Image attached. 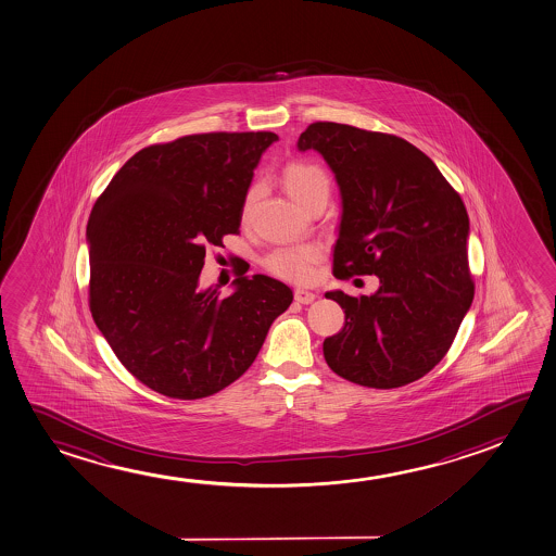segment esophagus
Listing matches in <instances>:
<instances>
[{"label": "esophagus", "instance_id": "34e87169", "mask_svg": "<svg viewBox=\"0 0 556 556\" xmlns=\"http://www.w3.org/2000/svg\"><path fill=\"white\" fill-rule=\"evenodd\" d=\"M315 299H317V292H312V290L304 289L294 290V300L300 302V304H312Z\"/></svg>", "mask_w": 556, "mask_h": 556}]
</instances>
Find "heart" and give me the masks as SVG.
<instances>
[{"mask_svg": "<svg viewBox=\"0 0 556 556\" xmlns=\"http://www.w3.org/2000/svg\"><path fill=\"white\" fill-rule=\"evenodd\" d=\"M282 181L294 201L306 206L317 197L330 194V177L323 166L315 162H290L282 169ZM250 197L247 199L249 206ZM321 244H299V247H277L264 257V266L269 274L294 282H307L314 279L317 264L321 262Z\"/></svg>", "mask_w": 556, "mask_h": 556, "instance_id": "obj_1", "label": "heart"}]
</instances>
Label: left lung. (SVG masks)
Segmentation results:
<instances>
[{"instance_id":"left-lung-1","label":"left lung","mask_w":556,"mask_h":556,"mask_svg":"<svg viewBox=\"0 0 556 556\" xmlns=\"http://www.w3.org/2000/svg\"><path fill=\"white\" fill-rule=\"evenodd\" d=\"M299 149L323 154L342 194L332 274L380 279L370 296L325 294L346 314L323 342L325 362L359 387L419 380L447 354L475 299L459 193L427 154L392 134L314 122Z\"/></svg>"}]
</instances>
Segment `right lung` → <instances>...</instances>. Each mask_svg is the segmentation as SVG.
Wrapping results in <instances>:
<instances>
[{"label": "right lung", "mask_w": 556, "mask_h": 556, "mask_svg": "<svg viewBox=\"0 0 556 556\" xmlns=\"http://www.w3.org/2000/svg\"><path fill=\"white\" fill-rule=\"evenodd\" d=\"M274 131L177 137L134 154L88 222L89 309L139 382L174 400H201L256 359L292 290L237 275L233 294L199 290L208 247L239 233L257 161Z\"/></svg>", "instance_id": "1"}]
</instances>
